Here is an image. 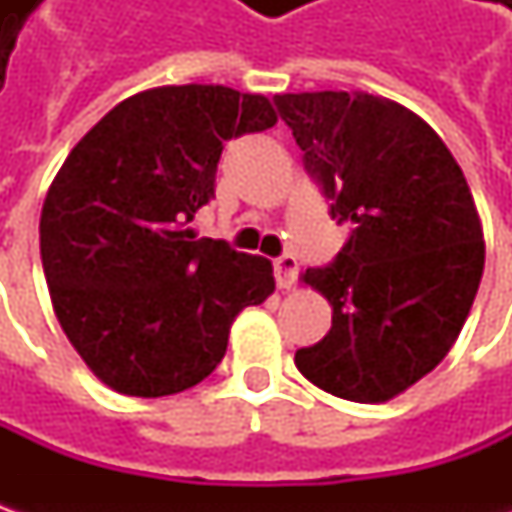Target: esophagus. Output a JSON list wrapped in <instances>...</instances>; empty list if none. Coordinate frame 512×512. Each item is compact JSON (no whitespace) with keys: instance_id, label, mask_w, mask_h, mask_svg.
I'll return each mask as SVG.
<instances>
[{"instance_id":"1","label":"esophagus","mask_w":512,"mask_h":512,"mask_svg":"<svg viewBox=\"0 0 512 512\" xmlns=\"http://www.w3.org/2000/svg\"><path fill=\"white\" fill-rule=\"evenodd\" d=\"M273 273H276V285L282 287V290H290V287L296 285V279H299V262H296V256H279L276 262H273Z\"/></svg>"}]
</instances>
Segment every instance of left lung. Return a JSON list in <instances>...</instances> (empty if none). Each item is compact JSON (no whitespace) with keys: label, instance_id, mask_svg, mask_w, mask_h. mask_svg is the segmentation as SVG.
Masks as SVG:
<instances>
[{"label":"left lung","instance_id":"obj_1","mask_svg":"<svg viewBox=\"0 0 512 512\" xmlns=\"http://www.w3.org/2000/svg\"><path fill=\"white\" fill-rule=\"evenodd\" d=\"M273 102L330 216L350 227L339 256L302 276L333 327L296 350V367L339 399L387 402L442 362L473 307L484 270L473 193L439 133L399 102L347 90Z\"/></svg>","mask_w":512,"mask_h":512}]
</instances>
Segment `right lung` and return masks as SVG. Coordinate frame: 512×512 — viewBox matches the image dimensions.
I'll return each mask as SVG.
<instances>
[{
	"label": "right lung",
	"instance_id": "right-lung-1",
	"mask_svg": "<svg viewBox=\"0 0 512 512\" xmlns=\"http://www.w3.org/2000/svg\"><path fill=\"white\" fill-rule=\"evenodd\" d=\"M276 125L262 93L168 85L119 102L70 150L39 222L50 302L96 379L173 396L207 379L273 265L187 227L213 199L227 139Z\"/></svg>",
	"mask_w": 512,
	"mask_h": 512
}]
</instances>
